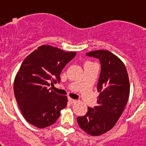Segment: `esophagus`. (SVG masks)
<instances>
[{"instance_id":"34e87169","label":"esophagus","mask_w":146,"mask_h":146,"mask_svg":"<svg viewBox=\"0 0 146 146\" xmlns=\"http://www.w3.org/2000/svg\"><path fill=\"white\" fill-rule=\"evenodd\" d=\"M68 101H69V102L70 103V104H74V103L76 102L75 99H72V98H68Z\"/></svg>"}]
</instances>
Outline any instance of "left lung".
Wrapping results in <instances>:
<instances>
[{
	"label": "left lung",
	"mask_w": 146,
	"mask_h": 146,
	"mask_svg": "<svg viewBox=\"0 0 146 146\" xmlns=\"http://www.w3.org/2000/svg\"><path fill=\"white\" fill-rule=\"evenodd\" d=\"M99 59L101 72L97 84V106L88 108L83 116L77 118L86 133L98 136L111 129L123 113L129 95V80L123 63L108 50H95L86 54Z\"/></svg>",
	"instance_id": "obj_1"
}]
</instances>
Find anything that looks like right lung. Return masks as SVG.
<instances>
[{
	"instance_id": "obj_1",
	"label": "right lung",
	"mask_w": 146,
	"mask_h": 146,
	"mask_svg": "<svg viewBox=\"0 0 146 146\" xmlns=\"http://www.w3.org/2000/svg\"><path fill=\"white\" fill-rule=\"evenodd\" d=\"M76 55L50 45H42L23 60L14 82V92L22 114L38 128L53 124L66 108L67 97L50 91L49 86L60 82L65 66Z\"/></svg>"
}]
</instances>
